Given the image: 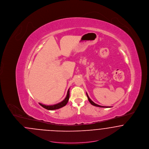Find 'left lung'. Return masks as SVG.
<instances>
[{
  "label": "left lung",
  "mask_w": 149,
  "mask_h": 149,
  "mask_svg": "<svg viewBox=\"0 0 149 149\" xmlns=\"http://www.w3.org/2000/svg\"><path fill=\"white\" fill-rule=\"evenodd\" d=\"M86 96H87V97H88V100H89V102L91 103V104H92L93 106H94L96 107H102V108H110V107H111L101 106H99L98 104H95V103H94L91 99H90V98L89 97V96H88V94H87V93H86Z\"/></svg>",
  "instance_id": "1"
}]
</instances>
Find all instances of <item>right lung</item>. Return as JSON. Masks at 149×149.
Returning a JSON list of instances; mask_svg holds the SVG:
<instances>
[{
  "label": "right lung",
  "instance_id": "right-lung-1",
  "mask_svg": "<svg viewBox=\"0 0 149 149\" xmlns=\"http://www.w3.org/2000/svg\"><path fill=\"white\" fill-rule=\"evenodd\" d=\"M69 89H70V88L68 91V93H67V95H66V98L62 102H60L57 104H56L52 105V106H46V105L42 104L41 103H39L40 105L43 107L44 108L47 109V110H55V109H59L61 107H63L65 106H66V104L68 103V100L69 99V97H70V91H69Z\"/></svg>",
  "mask_w": 149,
  "mask_h": 149
}]
</instances>
